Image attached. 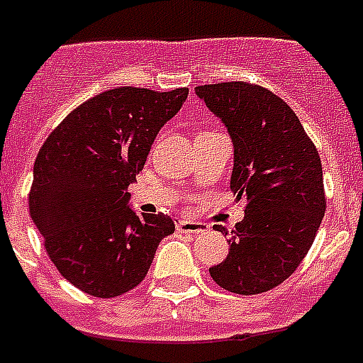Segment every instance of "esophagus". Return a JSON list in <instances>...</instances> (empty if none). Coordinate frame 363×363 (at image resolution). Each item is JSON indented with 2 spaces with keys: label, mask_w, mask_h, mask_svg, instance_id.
<instances>
[{
  "label": "esophagus",
  "mask_w": 363,
  "mask_h": 363,
  "mask_svg": "<svg viewBox=\"0 0 363 363\" xmlns=\"http://www.w3.org/2000/svg\"><path fill=\"white\" fill-rule=\"evenodd\" d=\"M176 228H178V231H184V233H204L208 230V225H204L203 222H195V220H187V218L178 220Z\"/></svg>",
  "instance_id": "esophagus-1"
}]
</instances>
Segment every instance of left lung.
Segmentation results:
<instances>
[{
    "label": "left lung",
    "instance_id": "obj_1",
    "mask_svg": "<svg viewBox=\"0 0 363 363\" xmlns=\"http://www.w3.org/2000/svg\"><path fill=\"white\" fill-rule=\"evenodd\" d=\"M195 94L230 132V187L247 201L243 222L231 230L230 255L212 266V279L237 295L266 293L301 266L323 220L320 155L295 111L262 86L220 82Z\"/></svg>",
    "mask_w": 363,
    "mask_h": 363
}]
</instances>
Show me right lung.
I'll return each instance as SVG.
<instances>
[{
	"mask_svg": "<svg viewBox=\"0 0 363 363\" xmlns=\"http://www.w3.org/2000/svg\"><path fill=\"white\" fill-rule=\"evenodd\" d=\"M187 94L103 91L67 114L38 152L30 216L59 274L84 293L113 298L138 287L162 237L174 233L170 216H138L128 187Z\"/></svg>",
	"mask_w": 363,
	"mask_h": 363,
	"instance_id": "1",
	"label": "right lung"
}]
</instances>
